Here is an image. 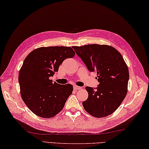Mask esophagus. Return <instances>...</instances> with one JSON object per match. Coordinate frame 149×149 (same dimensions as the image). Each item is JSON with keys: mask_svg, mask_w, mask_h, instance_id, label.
I'll list each match as a JSON object with an SVG mask.
<instances>
[{"mask_svg": "<svg viewBox=\"0 0 149 149\" xmlns=\"http://www.w3.org/2000/svg\"><path fill=\"white\" fill-rule=\"evenodd\" d=\"M73 88H74V90H76V91H77V90L81 89L82 88H81V87H79V86H74Z\"/></svg>", "mask_w": 149, "mask_h": 149, "instance_id": "esophagus-1", "label": "esophagus"}]
</instances>
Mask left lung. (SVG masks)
Segmentation results:
<instances>
[{
  "mask_svg": "<svg viewBox=\"0 0 149 149\" xmlns=\"http://www.w3.org/2000/svg\"><path fill=\"white\" fill-rule=\"evenodd\" d=\"M89 71H96L99 84L96 89L86 87L85 110L95 118L113 113L125 99L127 92L129 70L121 54L108 45L73 46Z\"/></svg>",
  "mask_w": 149,
  "mask_h": 149,
  "instance_id": "left-lung-1",
  "label": "left lung"
}]
</instances>
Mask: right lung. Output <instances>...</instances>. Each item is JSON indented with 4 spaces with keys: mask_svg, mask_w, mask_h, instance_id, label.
Listing matches in <instances>:
<instances>
[{
    "mask_svg": "<svg viewBox=\"0 0 149 149\" xmlns=\"http://www.w3.org/2000/svg\"><path fill=\"white\" fill-rule=\"evenodd\" d=\"M74 51L70 47L51 46L34 49L25 58L19 70L20 93L24 104L35 115L50 118L63 109L73 86L59 84L49 78Z\"/></svg>",
    "mask_w": 149,
    "mask_h": 149,
    "instance_id": "add662e5",
    "label": "right lung"
}]
</instances>
